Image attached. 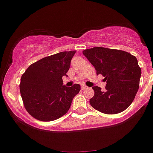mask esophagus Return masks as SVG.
<instances>
[{
	"mask_svg": "<svg viewBox=\"0 0 153 153\" xmlns=\"http://www.w3.org/2000/svg\"><path fill=\"white\" fill-rule=\"evenodd\" d=\"M86 88H88L87 86L85 85H82V89H86Z\"/></svg>",
	"mask_w": 153,
	"mask_h": 153,
	"instance_id": "obj_1",
	"label": "esophagus"
}]
</instances>
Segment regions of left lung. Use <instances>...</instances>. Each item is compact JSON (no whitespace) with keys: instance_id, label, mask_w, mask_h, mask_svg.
<instances>
[{"instance_id":"8db88e82","label":"left lung","mask_w":153,"mask_h":153,"mask_svg":"<svg viewBox=\"0 0 153 153\" xmlns=\"http://www.w3.org/2000/svg\"><path fill=\"white\" fill-rule=\"evenodd\" d=\"M83 54L106 81L105 90L92 87V108L105 114L122 112L132 104L139 90L141 68L135 56L121 50L102 47L85 49Z\"/></svg>"}]
</instances>
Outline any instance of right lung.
Returning a JSON list of instances; mask_svg holds the SVG:
<instances>
[{"label": "right lung", "mask_w": 153, "mask_h": 153, "mask_svg": "<svg viewBox=\"0 0 153 153\" xmlns=\"http://www.w3.org/2000/svg\"><path fill=\"white\" fill-rule=\"evenodd\" d=\"M76 51H62L30 65L21 78L20 91L25 108L34 119L54 121L66 114L81 86L63 85Z\"/></svg>", "instance_id": "1"}]
</instances>
